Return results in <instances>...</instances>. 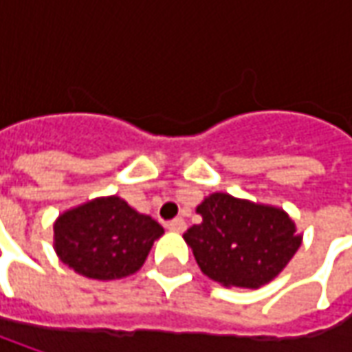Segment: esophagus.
Returning a JSON list of instances; mask_svg holds the SVG:
<instances>
[{"mask_svg": "<svg viewBox=\"0 0 352 352\" xmlns=\"http://www.w3.org/2000/svg\"><path fill=\"white\" fill-rule=\"evenodd\" d=\"M170 231H174V233H184L186 231V221H184L182 217H176V219H172L166 223Z\"/></svg>", "mask_w": 352, "mask_h": 352, "instance_id": "obj_1", "label": "esophagus"}]
</instances>
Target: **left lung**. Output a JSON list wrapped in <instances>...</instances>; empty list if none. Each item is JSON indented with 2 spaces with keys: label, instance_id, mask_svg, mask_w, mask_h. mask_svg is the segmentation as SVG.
<instances>
[{
  "label": "left lung",
  "instance_id": "left-lung-1",
  "mask_svg": "<svg viewBox=\"0 0 352 352\" xmlns=\"http://www.w3.org/2000/svg\"><path fill=\"white\" fill-rule=\"evenodd\" d=\"M201 223L184 241L197 266L225 288H261L286 268L302 245L290 215L278 206L213 192L196 208Z\"/></svg>",
  "mask_w": 352,
  "mask_h": 352
}]
</instances>
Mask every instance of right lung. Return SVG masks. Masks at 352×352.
<instances>
[{
  "label": "right lung",
  "instance_id": "right-lung-1",
  "mask_svg": "<svg viewBox=\"0 0 352 352\" xmlns=\"http://www.w3.org/2000/svg\"><path fill=\"white\" fill-rule=\"evenodd\" d=\"M162 225L133 210L119 196L89 199L54 221V250L74 272L94 280H119L141 268Z\"/></svg>",
  "mask_w": 352,
  "mask_h": 352
}]
</instances>
